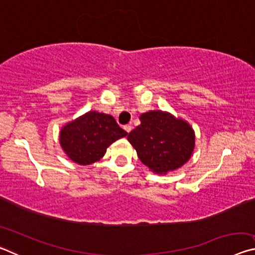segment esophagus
Masks as SVG:
<instances>
[{
	"label": "esophagus",
	"mask_w": 255,
	"mask_h": 255,
	"mask_svg": "<svg viewBox=\"0 0 255 255\" xmlns=\"http://www.w3.org/2000/svg\"><path fill=\"white\" fill-rule=\"evenodd\" d=\"M124 129L125 130H126L128 133L131 131V129H132V127L130 126V125H126V126H124Z\"/></svg>",
	"instance_id": "obj_1"
}]
</instances>
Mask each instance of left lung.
<instances>
[{
  "instance_id": "8db88e82",
  "label": "left lung",
  "mask_w": 255,
  "mask_h": 255,
  "mask_svg": "<svg viewBox=\"0 0 255 255\" xmlns=\"http://www.w3.org/2000/svg\"><path fill=\"white\" fill-rule=\"evenodd\" d=\"M127 137L141 163L156 174L180 169L192 156L195 130L188 122L167 111L149 110Z\"/></svg>"
}]
</instances>
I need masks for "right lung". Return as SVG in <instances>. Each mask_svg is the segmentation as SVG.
<instances>
[{"label": "right lung", "instance_id": "add662e5", "mask_svg": "<svg viewBox=\"0 0 255 255\" xmlns=\"http://www.w3.org/2000/svg\"><path fill=\"white\" fill-rule=\"evenodd\" d=\"M127 131L118 126L110 115L88 111L64 125L59 144L67 157L79 165H90L105 156L107 148Z\"/></svg>", "mask_w": 255, "mask_h": 255}]
</instances>
